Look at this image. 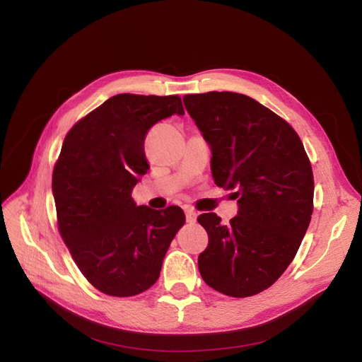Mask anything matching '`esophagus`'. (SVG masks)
<instances>
[{"label": "esophagus", "mask_w": 362, "mask_h": 362, "mask_svg": "<svg viewBox=\"0 0 362 362\" xmlns=\"http://www.w3.org/2000/svg\"><path fill=\"white\" fill-rule=\"evenodd\" d=\"M184 213H185V221H187L189 223H194L196 222V217H198V214H196V211L193 210V208H185Z\"/></svg>", "instance_id": "1"}]
</instances>
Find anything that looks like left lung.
<instances>
[{"mask_svg":"<svg viewBox=\"0 0 362 362\" xmlns=\"http://www.w3.org/2000/svg\"><path fill=\"white\" fill-rule=\"evenodd\" d=\"M210 145L216 185L234 190L238 213L198 222L208 246L198 258L211 288L247 298L269 288L290 266L311 222L314 178L296 131L252 98L208 92L182 98Z\"/></svg>","mask_w":362,"mask_h":362,"instance_id":"obj_1","label":"left lung"}]
</instances>
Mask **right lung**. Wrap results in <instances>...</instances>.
<instances>
[{
  "label": "right lung",
  "mask_w": 362,
  "mask_h": 362,
  "mask_svg": "<svg viewBox=\"0 0 362 362\" xmlns=\"http://www.w3.org/2000/svg\"><path fill=\"white\" fill-rule=\"evenodd\" d=\"M172 115H184L177 95H115L71 128L54 166L60 235L86 279L108 296L154 286L185 222L180 206L157 211L131 198L149 169L148 129Z\"/></svg>",
  "instance_id": "add662e5"
}]
</instances>
